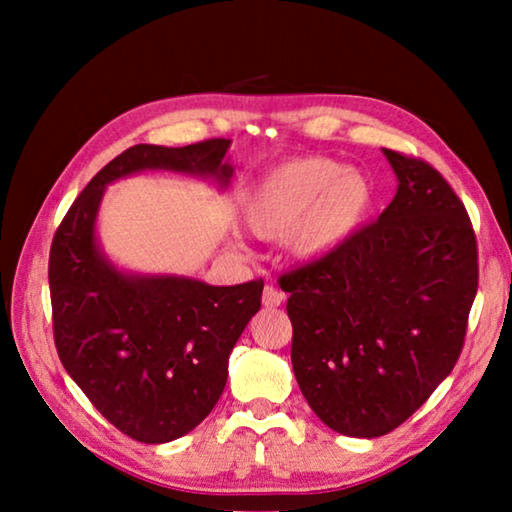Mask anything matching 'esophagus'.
Segmentation results:
<instances>
[{
    "label": "esophagus",
    "instance_id": "1",
    "mask_svg": "<svg viewBox=\"0 0 512 512\" xmlns=\"http://www.w3.org/2000/svg\"><path fill=\"white\" fill-rule=\"evenodd\" d=\"M262 302L266 309H273V307H280L284 302V293L280 289H275L268 284V287H264V293H262Z\"/></svg>",
    "mask_w": 512,
    "mask_h": 512
}]
</instances>
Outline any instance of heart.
<instances>
[{
	"label": "heart",
	"mask_w": 512,
	"mask_h": 512,
	"mask_svg": "<svg viewBox=\"0 0 512 512\" xmlns=\"http://www.w3.org/2000/svg\"><path fill=\"white\" fill-rule=\"evenodd\" d=\"M372 207V185L361 171L329 158H293L266 171L244 205L255 237H289L302 259L332 255L357 235Z\"/></svg>",
	"instance_id": "heart-1"
}]
</instances>
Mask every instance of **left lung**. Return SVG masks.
I'll list each match as a JSON object with an SVG mask.
<instances>
[{"mask_svg": "<svg viewBox=\"0 0 512 512\" xmlns=\"http://www.w3.org/2000/svg\"><path fill=\"white\" fill-rule=\"evenodd\" d=\"M397 194L348 244L280 277L291 363L329 429L377 438L400 427L461 357L479 287L461 198L418 158L384 149Z\"/></svg>", "mask_w": 512, "mask_h": 512, "instance_id": "obj_1", "label": "left lung"}]
</instances>
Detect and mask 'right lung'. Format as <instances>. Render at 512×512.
Segmentation results:
<instances>
[{
    "label": "right lung",
    "mask_w": 512,
    "mask_h": 512,
    "mask_svg": "<svg viewBox=\"0 0 512 512\" xmlns=\"http://www.w3.org/2000/svg\"><path fill=\"white\" fill-rule=\"evenodd\" d=\"M230 140L167 149L137 144L108 162L60 221L49 253L54 341L103 418L160 445L201 424L225 388L228 357L262 307L264 280L237 287L176 275H128L94 235L106 185L144 169H171L228 187Z\"/></svg>",
    "instance_id": "right-lung-1"
}]
</instances>
